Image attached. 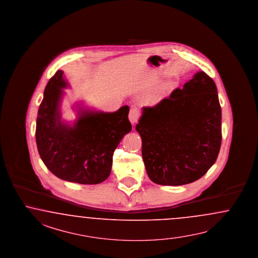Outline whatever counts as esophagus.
<instances>
[{
  "label": "esophagus",
  "instance_id": "obj_1",
  "mask_svg": "<svg viewBox=\"0 0 258 258\" xmlns=\"http://www.w3.org/2000/svg\"><path fill=\"white\" fill-rule=\"evenodd\" d=\"M139 117H140V110L138 107L133 106L132 108L130 109V112H129V119H130L131 123L132 124L136 123L138 121Z\"/></svg>",
  "mask_w": 258,
  "mask_h": 258
}]
</instances>
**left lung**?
<instances>
[{
    "instance_id": "8db88e82",
    "label": "left lung",
    "mask_w": 258,
    "mask_h": 258,
    "mask_svg": "<svg viewBox=\"0 0 258 258\" xmlns=\"http://www.w3.org/2000/svg\"><path fill=\"white\" fill-rule=\"evenodd\" d=\"M150 179L159 185L194 182L218 156L221 107L215 82L205 72L176 88L153 107H143L136 126Z\"/></svg>"
}]
</instances>
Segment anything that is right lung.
Returning a JSON list of instances; mask_svg holds the SVG:
<instances>
[{
  "label": "right lung",
  "mask_w": 258,
  "mask_h": 258,
  "mask_svg": "<svg viewBox=\"0 0 258 258\" xmlns=\"http://www.w3.org/2000/svg\"><path fill=\"white\" fill-rule=\"evenodd\" d=\"M58 70L46 84L36 124L37 147L44 165L58 178L80 184H99L111 173L113 155L132 129L129 106L114 113H84L73 127L62 124L58 110L61 88Z\"/></svg>",
  "instance_id": "right-lung-1"
}]
</instances>
